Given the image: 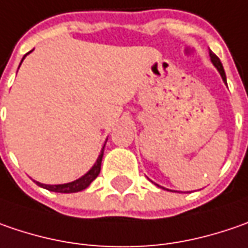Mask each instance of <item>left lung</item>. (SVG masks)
Instances as JSON below:
<instances>
[{
  "instance_id": "obj_1",
  "label": "left lung",
  "mask_w": 248,
  "mask_h": 248,
  "mask_svg": "<svg viewBox=\"0 0 248 248\" xmlns=\"http://www.w3.org/2000/svg\"><path fill=\"white\" fill-rule=\"evenodd\" d=\"M210 58H211V62L215 65V68L218 69V72L221 73V76H222V79H223V81L226 83V75H225V70H223V66H222V63H221V61H219V58L212 52V51H210Z\"/></svg>"
}]
</instances>
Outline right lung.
<instances>
[{
    "label": "right lung",
    "mask_w": 248,
    "mask_h": 248,
    "mask_svg": "<svg viewBox=\"0 0 248 248\" xmlns=\"http://www.w3.org/2000/svg\"><path fill=\"white\" fill-rule=\"evenodd\" d=\"M27 54H29V52H27ZM26 55H25V57H26ZM25 57H23V60H25ZM20 63H22V62H20ZM104 147H105V145H104ZM104 147L103 150H101V153H100V155H98V158H97V161H95V164L93 165L92 169H90L86 175H83L81 178L78 179V180H73V182H70V183H63V185H43V183H38L37 182V185L38 186H41V187L47 188L49 191H55V193H78V191H81V190H84L86 187H89L90 183L98 176V173H100V170H101V161H103L104 155Z\"/></svg>",
    "instance_id": "obj_1"
}]
</instances>
